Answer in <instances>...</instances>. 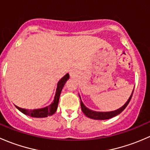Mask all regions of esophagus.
<instances>
[{"label":"esophagus","instance_id":"34e87169","mask_svg":"<svg viewBox=\"0 0 150 150\" xmlns=\"http://www.w3.org/2000/svg\"><path fill=\"white\" fill-rule=\"evenodd\" d=\"M70 75H72V72H70Z\"/></svg>","mask_w":150,"mask_h":150}]
</instances>
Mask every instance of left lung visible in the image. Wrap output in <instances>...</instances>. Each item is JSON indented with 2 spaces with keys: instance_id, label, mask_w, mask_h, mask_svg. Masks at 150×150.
Here are the masks:
<instances>
[{
  "instance_id": "1",
  "label": "left lung",
  "mask_w": 150,
  "mask_h": 150,
  "mask_svg": "<svg viewBox=\"0 0 150 150\" xmlns=\"http://www.w3.org/2000/svg\"><path fill=\"white\" fill-rule=\"evenodd\" d=\"M133 93H134V90H133L132 93H131V96L129 97L128 100L127 101V102L122 106V107H120V109L117 110H115V111H112V112H95V111H92V110H89L88 109L86 106L84 105L83 103L81 101V110H82L83 112L84 113L85 115L87 116L88 117L91 119H94V120H107V119H110L112 118V117H115V116L117 115L120 113H121L122 111L125 109V107H127L128 104H129L130 101H131V97L133 96Z\"/></svg>"
}]
</instances>
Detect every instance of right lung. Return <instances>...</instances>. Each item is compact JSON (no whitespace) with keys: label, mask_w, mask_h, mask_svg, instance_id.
<instances>
[{"label":"right lung","mask_w":150,"mask_h":150,"mask_svg":"<svg viewBox=\"0 0 150 150\" xmlns=\"http://www.w3.org/2000/svg\"><path fill=\"white\" fill-rule=\"evenodd\" d=\"M69 78V74H67L64 75L59 81L58 84H57V91H56L55 97H54V102L51 104V105L48 106V107H44V108L41 109H37V110H25V109L20 108V107L16 106V108L24 113L26 115H29L30 117H46L48 116L52 115L53 114L56 112L57 110V107H58L60 93H61L63 87H64V84L67 82Z\"/></svg>","instance_id":"obj_1"}]
</instances>
